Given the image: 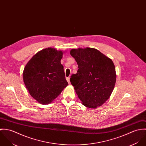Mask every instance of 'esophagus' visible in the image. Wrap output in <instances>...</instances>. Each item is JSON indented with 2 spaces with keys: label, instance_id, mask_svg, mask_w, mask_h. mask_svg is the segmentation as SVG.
I'll return each mask as SVG.
<instances>
[{
  "label": "esophagus",
  "instance_id": "1",
  "mask_svg": "<svg viewBox=\"0 0 146 146\" xmlns=\"http://www.w3.org/2000/svg\"><path fill=\"white\" fill-rule=\"evenodd\" d=\"M66 80H67V81L68 83L70 84V78H66Z\"/></svg>",
  "mask_w": 146,
  "mask_h": 146
}]
</instances>
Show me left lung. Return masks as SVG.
Here are the masks:
<instances>
[{
	"mask_svg": "<svg viewBox=\"0 0 146 146\" xmlns=\"http://www.w3.org/2000/svg\"><path fill=\"white\" fill-rule=\"evenodd\" d=\"M70 54L79 68L70 78L79 98L89 108L101 106L109 99L115 85L114 63L95 48L72 49Z\"/></svg>",
	"mask_w": 146,
	"mask_h": 146,
	"instance_id": "obj_1",
	"label": "left lung"
}]
</instances>
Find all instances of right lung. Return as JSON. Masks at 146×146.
Listing matches in <instances>:
<instances>
[{
	"mask_svg": "<svg viewBox=\"0 0 146 146\" xmlns=\"http://www.w3.org/2000/svg\"><path fill=\"white\" fill-rule=\"evenodd\" d=\"M63 52L53 48L44 49L26 64L23 80L30 94L42 104H50L68 84L61 63Z\"/></svg>",
	"mask_w": 146,
	"mask_h": 146,
	"instance_id": "right-lung-1",
	"label": "right lung"
}]
</instances>
